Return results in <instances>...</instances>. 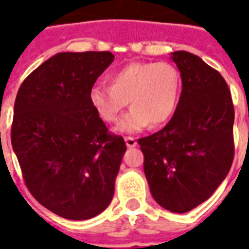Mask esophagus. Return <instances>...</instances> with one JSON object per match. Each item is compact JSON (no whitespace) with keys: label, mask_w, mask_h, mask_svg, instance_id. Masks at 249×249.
<instances>
[{"label":"esophagus","mask_w":249,"mask_h":249,"mask_svg":"<svg viewBox=\"0 0 249 249\" xmlns=\"http://www.w3.org/2000/svg\"><path fill=\"white\" fill-rule=\"evenodd\" d=\"M125 143H126V146H128L129 148L136 147L137 140L134 138V137H125Z\"/></svg>","instance_id":"obj_1"}]
</instances>
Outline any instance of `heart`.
<instances>
[{"mask_svg":"<svg viewBox=\"0 0 249 249\" xmlns=\"http://www.w3.org/2000/svg\"><path fill=\"white\" fill-rule=\"evenodd\" d=\"M111 86L97 84L89 91L90 105L102 120L109 124L120 119L129 102L130 111L117 130L137 133L165 124L177 109L181 76L166 62H133L109 76Z\"/></svg>","mask_w":249,"mask_h":249,"instance_id":"1","label":"heart"}]
</instances>
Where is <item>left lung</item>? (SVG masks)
Returning a JSON list of instances; mask_svg holds the SVG:
<instances>
[{
  "label": "left lung",
  "mask_w": 249,
  "mask_h": 249,
  "mask_svg": "<svg viewBox=\"0 0 249 249\" xmlns=\"http://www.w3.org/2000/svg\"><path fill=\"white\" fill-rule=\"evenodd\" d=\"M181 72L176 112L161 130L138 140L156 203L189 212L212 195L234 159V105L218 71L187 52L172 53Z\"/></svg>",
  "instance_id": "1"
}]
</instances>
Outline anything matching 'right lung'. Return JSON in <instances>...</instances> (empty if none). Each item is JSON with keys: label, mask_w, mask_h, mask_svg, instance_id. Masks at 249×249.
I'll list each match as a JSON object with an SVG mask.
<instances>
[{"label": "right lung", "mask_w": 249, "mask_h": 249, "mask_svg": "<svg viewBox=\"0 0 249 249\" xmlns=\"http://www.w3.org/2000/svg\"><path fill=\"white\" fill-rule=\"evenodd\" d=\"M113 58L109 52L59 53L18 90L11 144L25 186L67 220H89L108 207L126 151L123 137L108 133L89 101Z\"/></svg>", "instance_id": "obj_1"}]
</instances>
